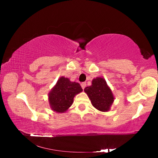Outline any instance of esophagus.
Listing matches in <instances>:
<instances>
[{
	"instance_id": "34e87169",
	"label": "esophagus",
	"mask_w": 158,
	"mask_h": 158,
	"mask_svg": "<svg viewBox=\"0 0 158 158\" xmlns=\"http://www.w3.org/2000/svg\"><path fill=\"white\" fill-rule=\"evenodd\" d=\"M81 87H82V89H83V90H84V89H85V85H86V84H85V82H83V83H81Z\"/></svg>"
}]
</instances>
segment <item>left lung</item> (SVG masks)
Returning a JSON list of instances; mask_svg holds the SVG:
<instances>
[{"label": "left lung", "mask_w": 158, "mask_h": 158, "mask_svg": "<svg viewBox=\"0 0 158 158\" xmlns=\"http://www.w3.org/2000/svg\"><path fill=\"white\" fill-rule=\"evenodd\" d=\"M84 91L89 95L93 106L101 111H107L114 102L111 90L103 78L98 77L92 81L90 86L85 87Z\"/></svg>", "instance_id": "8db88e82"}]
</instances>
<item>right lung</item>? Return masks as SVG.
Listing matches in <instances>:
<instances>
[{"label":"right lung","instance_id":"right-lung-1","mask_svg":"<svg viewBox=\"0 0 158 158\" xmlns=\"http://www.w3.org/2000/svg\"><path fill=\"white\" fill-rule=\"evenodd\" d=\"M83 90L79 83L71 82L61 77L49 94L50 106L53 111L63 113L73 102L74 96Z\"/></svg>","mask_w":158,"mask_h":158}]
</instances>
